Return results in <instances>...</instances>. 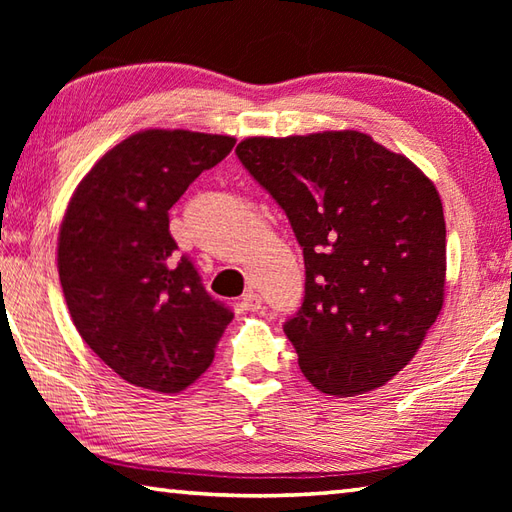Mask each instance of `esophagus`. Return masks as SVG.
<instances>
[{"label": "esophagus", "instance_id": "esophagus-1", "mask_svg": "<svg viewBox=\"0 0 512 512\" xmlns=\"http://www.w3.org/2000/svg\"><path fill=\"white\" fill-rule=\"evenodd\" d=\"M242 308L250 310V312L259 310V308H262V297H259L255 290H246L244 297H242Z\"/></svg>", "mask_w": 512, "mask_h": 512}]
</instances>
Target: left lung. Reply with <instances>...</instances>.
I'll use <instances>...</instances> for the list:
<instances>
[{"instance_id":"8db88e82","label":"left lung","mask_w":512,"mask_h":512,"mask_svg":"<svg viewBox=\"0 0 512 512\" xmlns=\"http://www.w3.org/2000/svg\"><path fill=\"white\" fill-rule=\"evenodd\" d=\"M246 171L286 211L306 297L284 332L323 394L358 396L405 367L444 303L447 226L433 182L372 136H253Z\"/></svg>"}]
</instances>
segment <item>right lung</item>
I'll return each instance as SVG.
<instances>
[{
	"instance_id": "right-lung-1",
	"label": "right lung",
	"mask_w": 512,
	"mask_h": 512,
	"mask_svg": "<svg viewBox=\"0 0 512 512\" xmlns=\"http://www.w3.org/2000/svg\"><path fill=\"white\" fill-rule=\"evenodd\" d=\"M233 147V136L145 129L107 151L65 209L57 266L72 323L129 385L187 389L233 319L169 233L171 206Z\"/></svg>"
}]
</instances>
